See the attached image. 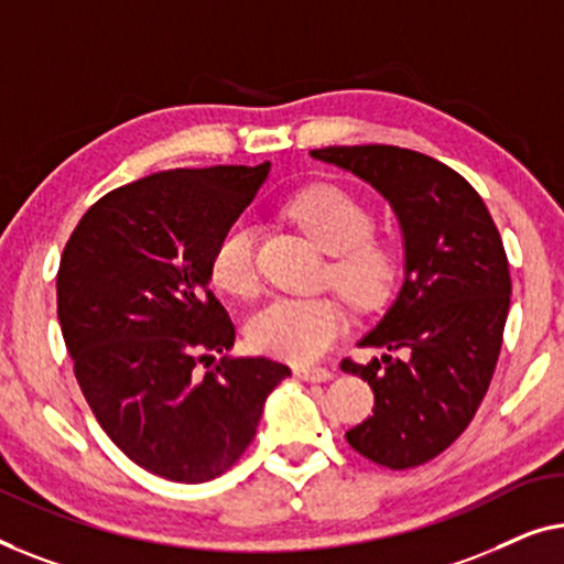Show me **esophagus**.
<instances>
[{
    "label": "esophagus",
    "instance_id": "esophagus-1",
    "mask_svg": "<svg viewBox=\"0 0 564 564\" xmlns=\"http://www.w3.org/2000/svg\"><path fill=\"white\" fill-rule=\"evenodd\" d=\"M293 376L306 380V383H324V380H332L335 372L327 368H308V365H296V368H293Z\"/></svg>",
    "mask_w": 564,
    "mask_h": 564
}]
</instances>
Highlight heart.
<instances>
[{
	"mask_svg": "<svg viewBox=\"0 0 564 564\" xmlns=\"http://www.w3.org/2000/svg\"><path fill=\"white\" fill-rule=\"evenodd\" d=\"M291 217L316 248L337 256L332 263L335 285L355 306H376L395 279V256L386 242L372 240V217L365 204L337 186H312L289 206ZM212 281L232 296L258 293V225L237 217L212 250ZM347 332V314L337 299L279 296L252 314L250 343L260 352L291 362L319 360Z\"/></svg>",
	"mask_w": 564,
	"mask_h": 564,
	"instance_id": "heart-1",
	"label": "heart"
}]
</instances>
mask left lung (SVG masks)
I'll return each mask as SVG.
<instances>
[{
  "label": "left lung",
  "instance_id": "1",
  "mask_svg": "<svg viewBox=\"0 0 564 564\" xmlns=\"http://www.w3.org/2000/svg\"><path fill=\"white\" fill-rule=\"evenodd\" d=\"M308 155L362 178L399 219L403 283L358 343L386 355L368 365L343 360V370L376 393L372 416L345 434L350 447L406 470L467 430L494 378L511 304L501 235L478 192L416 150L335 145Z\"/></svg>",
  "mask_w": 564,
  "mask_h": 564
}]
</instances>
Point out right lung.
Returning a JSON list of instances; mask_svg holds the SVG:
<instances>
[{
	"mask_svg": "<svg viewBox=\"0 0 564 564\" xmlns=\"http://www.w3.org/2000/svg\"><path fill=\"white\" fill-rule=\"evenodd\" d=\"M268 173L271 163L153 173L101 196L63 250L58 322L84 399L109 440L165 480L229 470L291 376L232 355L196 370L235 345L209 291L212 250Z\"/></svg>",
	"mask_w": 564,
	"mask_h": 564,
	"instance_id": "1",
	"label": "right lung"
}]
</instances>
